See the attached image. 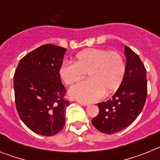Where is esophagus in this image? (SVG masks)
<instances>
[{"label":"esophagus","mask_w":160,"mask_h":160,"mask_svg":"<svg viewBox=\"0 0 160 160\" xmlns=\"http://www.w3.org/2000/svg\"><path fill=\"white\" fill-rule=\"evenodd\" d=\"M78 103L79 105L82 106V107H87L88 106V104L86 102H80V101H78Z\"/></svg>","instance_id":"obj_1"}]
</instances>
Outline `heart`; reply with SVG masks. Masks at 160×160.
I'll list each match as a JSON object with an SVG mask.
<instances>
[{
    "label": "heart",
    "instance_id": "obj_1",
    "mask_svg": "<svg viewBox=\"0 0 160 160\" xmlns=\"http://www.w3.org/2000/svg\"><path fill=\"white\" fill-rule=\"evenodd\" d=\"M58 71L66 85H73L88 73L90 79L74 85L69 94L78 101L91 102L101 99L105 92L111 94L119 88L125 76L126 63L116 50L90 48L78 53L73 62L62 63Z\"/></svg>",
    "mask_w": 160,
    "mask_h": 160
}]
</instances>
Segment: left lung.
I'll return each mask as SVG.
<instances>
[{
    "label": "left lung",
    "mask_w": 160,
    "mask_h": 160,
    "mask_svg": "<svg viewBox=\"0 0 160 160\" xmlns=\"http://www.w3.org/2000/svg\"><path fill=\"white\" fill-rule=\"evenodd\" d=\"M126 72L123 81L111 99L98 103L99 113L91 120L94 128L114 134L131 125L142 111L148 93L147 71L139 57L124 46Z\"/></svg>",
    "instance_id": "8db88e82"
}]
</instances>
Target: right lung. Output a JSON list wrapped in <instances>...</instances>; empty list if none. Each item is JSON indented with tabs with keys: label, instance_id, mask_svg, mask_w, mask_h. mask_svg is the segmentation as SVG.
Returning a JSON list of instances; mask_svg holds the SVG:
<instances>
[{
	"label": "right lung",
	"instance_id": "add662e5",
	"mask_svg": "<svg viewBox=\"0 0 160 160\" xmlns=\"http://www.w3.org/2000/svg\"><path fill=\"white\" fill-rule=\"evenodd\" d=\"M66 52L55 45H44L20 60L13 77L18 114L28 128L38 135L51 136L66 122L65 111L70 102L59 76Z\"/></svg>",
	"mask_w": 160,
	"mask_h": 160
}]
</instances>
